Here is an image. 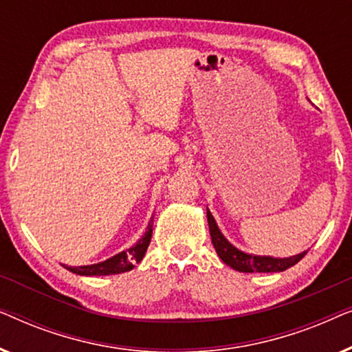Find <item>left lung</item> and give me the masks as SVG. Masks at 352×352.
<instances>
[{"label":"left lung","mask_w":352,"mask_h":352,"mask_svg":"<svg viewBox=\"0 0 352 352\" xmlns=\"http://www.w3.org/2000/svg\"><path fill=\"white\" fill-rule=\"evenodd\" d=\"M206 218H208L211 242H213L216 253H218V256L223 259L228 266L239 272H282L287 271L288 267L295 266V264L298 261H301V259L305 258V254L307 253L302 252L290 258L258 256V254L245 253L237 247H234V245L224 237L208 208H206Z\"/></svg>","instance_id":"1"}]
</instances>
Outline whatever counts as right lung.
<instances>
[{
	"label": "right lung",
	"mask_w": 352,
	"mask_h": 352,
	"mask_svg": "<svg viewBox=\"0 0 352 352\" xmlns=\"http://www.w3.org/2000/svg\"><path fill=\"white\" fill-rule=\"evenodd\" d=\"M152 226H153V218H151L147 226L146 234L142 235L141 239L138 240L136 243L133 245L131 248L123 250L115 256L105 259L102 263H96V264H88V266H65V269H69L70 272L78 274V276H112V274H122V272H128L134 267V264L141 263V259L144 258V254L147 252L148 243H151L152 239Z\"/></svg>",
	"instance_id": "right-lung-1"
}]
</instances>
